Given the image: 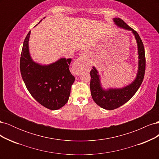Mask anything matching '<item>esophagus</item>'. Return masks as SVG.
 <instances>
[{
    "label": "esophagus",
    "instance_id": "1",
    "mask_svg": "<svg viewBox=\"0 0 159 159\" xmlns=\"http://www.w3.org/2000/svg\"><path fill=\"white\" fill-rule=\"evenodd\" d=\"M88 57L85 53H82L74 62L73 65V71L75 74H79L81 71L87 70L89 66L88 64Z\"/></svg>",
    "mask_w": 159,
    "mask_h": 159
}]
</instances>
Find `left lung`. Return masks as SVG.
Returning <instances> with one entry per match:
<instances>
[{"label": "left lung", "instance_id": "8db88e82", "mask_svg": "<svg viewBox=\"0 0 159 159\" xmlns=\"http://www.w3.org/2000/svg\"><path fill=\"white\" fill-rule=\"evenodd\" d=\"M114 24L119 28L131 31L137 45L138 70L136 77L131 84L124 87L105 88L101 82V76L98 70L93 66L90 71L91 94L94 102L99 107L107 110H113L127 103L140 88L145 71V54L143 42L139 34L119 18H113Z\"/></svg>", "mask_w": 159, "mask_h": 159}]
</instances>
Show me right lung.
I'll return each instance as SVG.
<instances>
[{
  "label": "right lung",
  "mask_w": 159,
  "mask_h": 159,
  "mask_svg": "<svg viewBox=\"0 0 159 159\" xmlns=\"http://www.w3.org/2000/svg\"><path fill=\"white\" fill-rule=\"evenodd\" d=\"M30 32L25 38L21 53L20 68L22 80L38 103L51 110L59 109L68 102L75 81L70 71L71 59L61 57L46 65L34 61L29 51Z\"/></svg>",
  "instance_id": "1"
}]
</instances>
